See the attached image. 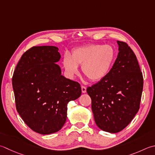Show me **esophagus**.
Here are the masks:
<instances>
[{
	"label": "esophagus",
	"instance_id": "34e87169",
	"mask_svg": "<svg viewBox=\"0 0 155 155\" xmlns=\"http://www.w3.org/2000/svg\"><path fill=\"white\" fill-rule=\"evenodd\" d=\"M81 90H82V93H85L87 92V88L84 86L81 87Z\"/></svg>",
	"mask_w": 155,
	"mask_h": 155
}]
</instances>
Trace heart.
<instances>
[{
	"label": "heart",
	"mask_w": 155,
	"mask_h": 155,
	"mask_svg": "<svg viewBox=\"0 0 155 155\" xmlns=\"http://www.w3.org/2000/svg\"><path fill=\"white\" fill-rule=\"evenodd\" d=\"M115 51L109 45L93 44L80 47L72 51L71 56H65L63 66L70 77L78 72V66L82 72L93 82H98L107 77L115 60Z\"/></svg>",
	"instance_id": "heart-1"
}]
</instances>
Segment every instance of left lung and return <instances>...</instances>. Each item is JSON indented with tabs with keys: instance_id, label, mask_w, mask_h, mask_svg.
Here are the masks:
<instances>
[{
	"instance_id": "obj_1",
	"label": "left lung",
	"mask_w": 155,
	"mask_h": 155,
	"mask_svg": "<svg viewBox=\"0 0 155 155\" xmlns=\"http://www.w3.org/2000/svg\"><path fill=\"white\" fill-rule=\"evenodd\" d=\"M117 57L104 79L88 87L95 122L105 132L117 133L138 111L143 77L137 58L125 42L117 41Z\"/></svg>"
}]
</instances>
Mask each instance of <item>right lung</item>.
<instances>
[{
	"mask_svg": "<svg viewBox=\"0 0 155 155\" xmlns=\"http://www.w3.org/2000/svg\"><path fill=\"white\" fill-rule=\"evenodd\" d=\"M58 48L43 45L23 54L13 76L18 113L33 131L50 134L61 129L70 101L81 95L80 84L62 75Z\"/></svg>",
	"mask_w": 155,
	"mask_h": 155,
	"instance_id": "1",
	"label": "right lung"
}]
</instances>
